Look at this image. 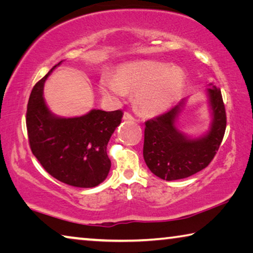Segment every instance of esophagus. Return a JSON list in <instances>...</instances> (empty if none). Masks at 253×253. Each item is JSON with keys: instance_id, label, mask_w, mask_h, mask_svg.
I'll return each mask as SVG.
<instances>
[{"instance_id": "34e87169", "label": "esophagus", "mask_w": 253, "mask_h": 253, "mask_svg": "<svg viewBox=\"0 0 253 253\" xmlns=\"http://www.w3.org/2000/svg\"><path fill=\"white\" fill-rule=\"evenodd\" d=\"M123 118L125 119V121H134V117H132L131 114L128 113V111H125V113H124Z\"/></svg>"}]
</instances>
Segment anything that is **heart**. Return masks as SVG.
Wrapping results in <instances>:
<instances>
[{
    "instance_id": "1",
    "label": "heart",
    "mask_w": 253,
    "mask_h": 253,
    "mask_svg": "<svg viewBox=\"0 0 253 253\" xmlns=\"http://www.w3.org/2000/svg\"><path fill=\"white\" fill-rule=\"evenodd\" d=\"M184 84V74L177 67L157 62H136L121 67L116 77L104 76L101 89L123 97L126 91L136 92V102L144 113L164 111L176 99Z\"/></svg>"
}]
</instances>
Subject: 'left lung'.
<instances>
[{"instance_id": "obj_1", "label": "left lung", "mask_w": 253, "mask_h": 253, "mask_svg": "<svg viewBox=\"0 0 253 253\" xmlns=\"http://www.w3.org/2000/svg\"><path fill=\"white\" fill-rule=\"evenodd\" d=\"M208 95L213 121L210 130L200 138H188L175 126L184 99L168 113L145 123L143 155L156 176L165 181L188 177L207 168L215 156L225 132V107L215 85L208 88Z\"/></svg>"}]
</instances>
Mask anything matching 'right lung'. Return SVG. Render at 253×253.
<instances>
[{
	"instance_id": "obj_1",
	"label": "right lung",
	"mask_w": 253,
	"mask_h": 253,
	"mask_svg": "<svg viewBox=\"0 0 253 253\" xmlns=\"http://www.w3.org/2000/svg\"><path fill=\"white\" fill-rule=\"evenodd\" d=\"M55 65L34 85L27 109L30 148L46 172L76 187H95L108 176L107 144L122 122L123 111L92 109L74 118L57 117L43 98V85Z\"/></svg>"
}]
</instances>
